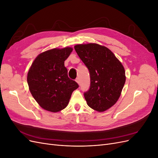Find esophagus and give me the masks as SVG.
<instances>
[{
    "label": "esophagus",
    "instance_id": "1",
    "mask_svg": "<svg viewBox=\"0 0 158 158\" xmlns=\"http://www.w3.org/2000/svg\"><path fill=\"white\" fill-rule=\"evenodd\" d=\"M76 82H77V83L80 85V79H79V78H76Z\"/></svg>",
    "mask_w": 158,
    "mask_h": 158
}]
</instances>
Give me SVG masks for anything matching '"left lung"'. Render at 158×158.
Segmentation results:
<instances>
[{"label": "left lung", "instance_id": "left-lung-1", "mask_svg": "<svg viewBox=\"0 0 158 158\" xmlns=\"http://www.w3.org/2000/svg\"><path fill=\"white\" fill-rule=\"evenodd\" d=\"M74 49L89 73L90 86L84 94L88 106L99 112L106 111L120 97L126 80L125 69L104 46L76 45Z\"/></svg>", "mask_w": 158, "mask_h": 158}]
</instances>
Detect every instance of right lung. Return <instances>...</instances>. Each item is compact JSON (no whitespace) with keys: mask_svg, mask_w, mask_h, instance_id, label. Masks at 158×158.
<instances>
[{"mask_svg":"<svg viewBox=\"0 0 158 158\" xmlns=\"http://www.w3.org/2000/svg\"><path fill=\"white\" fill-rule=\"evenodd\" d=\"M73 48L52 49L38 55L28 71L27 81L32 96L47 111L58 112L69 104L79 85L68 76L64 61Z\"/></svg>","mask_w":158,"mask_h":158,"instance_id":"obj_1","label":"right lung"}]
</instances>
